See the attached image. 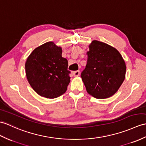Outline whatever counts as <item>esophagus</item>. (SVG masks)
Returning a JSON list of instances; mask_svg holds the SVG:
<instances>
[{
  "instance_id": "obj_1",
  "label": "esophagus",
  "mask_w": 146,
  "mask_h": 146,
  "mask_svg": "<svg viewBox=\"0 0 146 146\" xmlns=\"http://www.w3.org/2000/svg\"><path fill=\"white\" fill-rule=\"evenodd\" d=\"M80 72L79 70L74 71V72H73V75L74 76H80Z\"/></svg>"
}]
</instances>
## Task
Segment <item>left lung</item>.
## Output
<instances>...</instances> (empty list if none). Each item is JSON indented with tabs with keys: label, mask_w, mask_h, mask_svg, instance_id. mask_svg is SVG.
<instances>
[{
	"label": "left lung",
	"mask_w": 146,
	"mask_h": 146,
	"mask_svg": "<svg viewBox=\"0 0 146 146\" xmlns=\"http://www.w3.org/2000/svg\"><path fill=\"white\" fill-rule=\"evenodd\" d=\"M81 77L87 92L97 99L110 98L123 83L126 66L120 53L108 44L93 40Z\"/></svg>",
	"instance_id": "8db88e82"
}]
</instances>
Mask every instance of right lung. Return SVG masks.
I'll use <instances>...</instances> for the list:
<instances>
[{"instance_id": "add662e5", "label": "right lung", "mask_w": 146, "mask_h": 146, "mask_svg": "<svg viewBox=\"0 0 146 146\" xmlns=\"http://www.w3.org/2000/svg\"><path fill=\"white\" fill-rule=\"evenodd\" d=\"M62 49L52 42L37 47L25 63L27 78L40 96L56 98L66 92L70 82L68 60L62 57Z\"/></svg>"}]
</instances>
